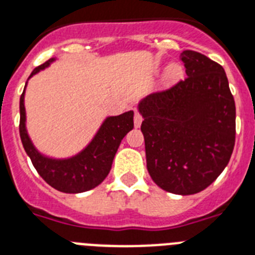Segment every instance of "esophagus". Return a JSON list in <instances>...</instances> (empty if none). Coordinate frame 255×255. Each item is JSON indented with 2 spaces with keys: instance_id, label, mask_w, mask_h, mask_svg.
Masks as SVG:
<instances>
[{
  "instance_id": "esophagus-1",
  "label": "esophagus",
  "mask_w": 255,
  "mask_h": 255,
  "mask_svg": "<svg viewBox=\"0 0 255 255\" xmlns=\"http://www.w3.org/2000/svg\"><path fill=\"white\" fill-rule=\"evenodd\" d=\"M133 123H134V127H136V128L140 127L141 123H142V117H141V114H140V113H138L137 110H134Z\"/></svg>"
}]
</instances>
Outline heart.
<instances>
[{
  "label": "heart",
  "instance_id": "b5f03b06",
  "mask_svg": "<svg viewBox=\"0 0 255 255\" xmlns=\"http://www.w3.org/2000/svg\"><path fill=\"white\" fill-rule=\"evenodd\" d=\"M180 72H181L180 67H179V66H176V65L170 66V67H168V70H167V75L170 76V78H176L177 75L180 74Z\"/></svg>",
  "mask_w": 255,
  "mask_h": 255
}]
</instances>
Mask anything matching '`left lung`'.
I'll return each instance as SVG.
<instances>
[{"instance_id":"obj_1","label":"left lung","mask_w":255,"mask_h":255,"mask_svg":"<svg viewBox=\"0 0 255 255\" xmlns=\"http://www.w3.org/2000/svg\"><path fill=\"white\" fill-rule=\"evenodd\" d=\"M187 78L138 104L146 167L158 187L198 193L226 168L236 134V106L224 68L194 50L180 55Z\"/></svg>"}]
</instances>
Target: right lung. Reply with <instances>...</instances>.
I'll use <instances>...</instances> for the list:
<instances>
[{
    "instance_id": "right-lung-1",
    "label": "right lung",
    "mask_w": 255,
    "mask_h": 255,
    "mask_svg": "<svg viewBox=\"0 0 255 255\" xmlns=\"http://www.w3.org/2000/svg\"><path fill=\"white\" fill-rule=\"evenodd\" d=\"M51 62H54V58L36 67L29 78L40 70L48 67ZM19 109V133L25 153L31 158L32 164L35 166L38 175L50 187L63 193H81L100 185L110 172L115 153L122 140L133 128V111H127L118 117H109L105 119L93 140L84 150L67 159H54L38 153L27 133L24 91L20 96Z\"/></svg>"
}]
</instances>
